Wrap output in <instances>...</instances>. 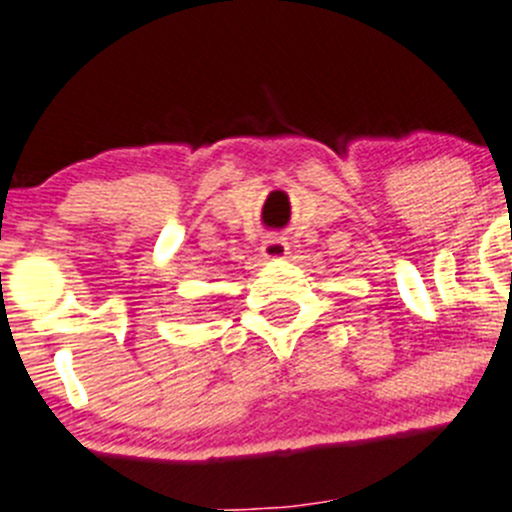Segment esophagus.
<instances>
[{"label":"esophagus","instance_id":"esophagus-1","mask_svg":"<svg viewBox=\"0 0 512 512\" xmlns=\"http://www.w3.org/2000/svg\"><path fill=\"white\" fill-rule=\"evenodd\" d=\"M260 250H262V257H265V260H285L289 245L282 240V237H267V240L262 242Z\"/></svg>","mask_w":512,"mask_h":512}]
</instances>
